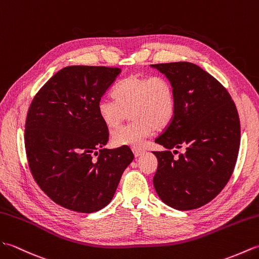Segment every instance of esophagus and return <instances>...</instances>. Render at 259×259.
Listing matches in <instances>:
<instances>
[{"mask_svg":"<svg viewBox=\"0 0 259 259\" xmlns=\"http://www.w3.org/2000/svg\"><path fill=\"white\" fill-rule=\"evenodd\" d=\"M132 151H133L135 157H140L141 155L144 154V151H143V149H140V148H133Z\"/></svg>","mask_w":259,"mask_h":259,"instance_id":"obj_1","label":"esophagus"}]
</instances>
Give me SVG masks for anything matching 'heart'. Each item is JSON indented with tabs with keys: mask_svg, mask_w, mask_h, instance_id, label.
Segmentation results:
<instances>
[{
	"mask_svg": "<svg viewBox=\"0 0 259 259\" xmlns=\"http://www.w3.org/2000/svg\"><path fill=\"white\" fill-rule=\"evenodd\" d=\"M114 99L103 97L97 103L99 116L107 128H114L131 114L133 122L115 130V146L140 148L156 130H163L174 118L176 99L173 85L163 76L131 75L113 91Z\"/></svg>",
	"mask_w": 259,
	"mask_h": 259,
	"instance_id": "b5f03b06",
	"label": "heart"
}]
</instances>
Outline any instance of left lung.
Segmentation results:
<instances>
[{
    "mask_svg": "<svg viewBox=\"0 0 259 259\" xmlns=\"http://www.w3.org/2000/svg\"><path fill=\"white\" fill-rule=\"evenodd\" d=\"M175 91L176 111L155 143L158 166L153 184L159 198L178 210L198 208L225 187L236 164L240 124L227 90L203 68L189 62L153 64ZM186 147L176 159L174 148Z\"/></svg>",
    "mask_w": 259,
    "mask_h": 259,
    "instance_id": "1",
    "label": "left lung"
}]
</instances>
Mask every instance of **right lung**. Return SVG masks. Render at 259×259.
<instances>
[{
	"mask_svg": "<svg viewBox=\"0 0 259 259\" xmlns=\"http://www.w3.org/2000/svg\"><path fill=\"white\" fill-rule=\"evenodd\" d=\"M119 73L117 67L66 66L43 85L28 108V166L37 185L62 207L78 212L104 208L134 159L127 146L103 148L108 128L97 103Z\"/></svg>",
	"mask_w": 259,
	"mask_h": 259,
	"instance_id": "add662e5",
	"label": "right lung"
}]
</instances>
